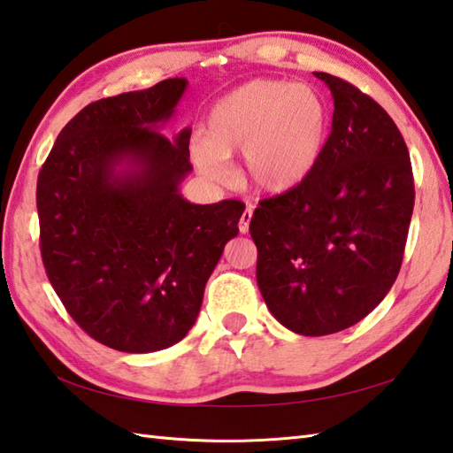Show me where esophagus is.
I'll return each instance as SVG.
<instances>
[{
  "label": "esophagus",
  "mask_w": 453,
  "mask_h": 453,
  "mask_svg": "<svg viewBox=\"0 0 453 453\" xmlns=\"http://www.w3.org/2000/svg\"><path fill=\"white\" fill-rule=\"evenodd\" d=\"M251 218H253V208H251V206H247V208H245V211H243L242 219H239V232H242V234H247V232H250Z\"/></svg>",
  "instance_id": "esophagus-1"
}]
</instances>
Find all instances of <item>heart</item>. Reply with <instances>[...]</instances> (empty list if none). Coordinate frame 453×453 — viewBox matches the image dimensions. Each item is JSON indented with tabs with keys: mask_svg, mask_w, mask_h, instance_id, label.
Wrapping results in <instances>:
<instances>
[{
	"mask_svg": "<svg viewBox=\"0 0 453 453\" xmlns=\"http://www.w3.org/2000/svg\"><path fill=\"white\" fill-rule=\"evenodd\" d=\"M327 131L326 104L314 88L257 78L211 105L206 141L192 145V163L206 179H232L229 158L243 153L251 188L285 194L314 171Z\"/></svg>",
	"mask_w": 453,
	"mask_h": 453,
	"instance_id": "b5f03b06",
	"label": "heart"
}]
</instances>
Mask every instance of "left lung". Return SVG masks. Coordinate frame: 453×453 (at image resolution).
Masks as SVG:
<instances>
[{
  "label": "left lung",
  "instance_id": "obj_1",
  "mask_svg": "<svg viewBox=\"0 0 453 453\" xmlns=\"http://www.w3.org/2000/svg\"><path fill=\"white\" fill-rule=\"evenodd\" d=\"M334 97L314 171L251 218L257 285L277 320L327 335L363 320L401 271L414 208L409 149L388 113L345 80L314 73Z\"/></svg>",
  "mask_w": 453,
  "mask_h": 453
}]
</instances>
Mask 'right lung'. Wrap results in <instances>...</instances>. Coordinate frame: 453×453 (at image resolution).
Instances as JSON below:
<instances>
[{
	"label": "right lung",
	"instance_id": "right-lung-1",
	"mask_svg": "<svg viewBox=\"0 0 453 453\" xmlns=\"http://www.w3.org/2000/svg\"><path fill=\"white\" fill-rule=\"evenodd\" d=\"M188 80L104 97L58 133L37 180L41 255L52 288L82 330L111 349L179 343L203 288L239 234L237 200L192 203L190 127L168 139Z\"/></svg>",
	"mask_w": 453,
	"mask_h": 453
}]
</instances>
